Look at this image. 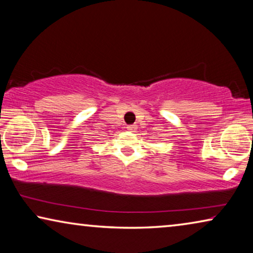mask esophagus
<instances>
[{
	"instance_id": "obj_1",
	"label": "esophagus",
	"mask_w": 253,
	"mask_h": 253,
	"mask_svg": "<svg viewBox=\"0 0 253 253\" xmlns=\"http://www.w3.org/2000/svg\"><path fill=\"white\" fill-rule=\"evenodd\" d=\"M126 129L131 131V132H133V131H135V129H137V126H135V124H130V126H126Z\"/></svg>"
}]
</instances>
